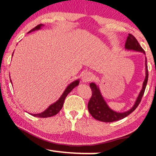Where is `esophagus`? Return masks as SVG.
Masks as SVG:
<instances>
[{
  "label": "esophagus",
  "instance_id": "1",
  "mask_svg": "<svg viewBox=\"0 0 156 156\" xmlns=\"http://www.w3.org/2000/svg\"><path fill=\"white\" fill-rule=\"evenodd\" d=\"M93 75L92 73L90 72H85L82 76V81L84 82V83H87V82L91 81L93 79Z\"/></svg>",
  "mask_w": 156,
  "mask_h": 156
}]
</instances>
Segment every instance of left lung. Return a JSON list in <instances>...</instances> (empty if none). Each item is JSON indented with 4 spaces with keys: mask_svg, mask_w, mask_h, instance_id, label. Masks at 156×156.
Here are the masks:
<instances>
[{
    "mask_svg": "<svg viewBox=\"0 0 156 156\" xmlns=\"http://www.w3.org/2000/svg\"><path fill=\"white\" fill-rule=\"evenodd\" d=\"M125 47L127 50H132V51L141 52L144 54H145V52L141 47L136 39L130 34H128V37L127 38L126 42H125ZM145 79L144 80L142 89H141V92L139 93V96H138L136 101L134 103L133 106L130 110H128V112H114L112 109L109 108L108 105L105 103V100L103 99V96H102L99 87L95 83H91L89 84V87L92 89V94L88 103V109L91 115L97 120L105 122H112L120 120V119L129 115L130 113L133 112L137 108L138 105L140 103L141 98H142L143 94H144V91H145L148 80V69L147 65V58H145Z\"/></svg>",
    "mask_w": 156,
    "mask_h": 156,
    "instance_id": "1",
    "label": "left lung"
}]
</instances>
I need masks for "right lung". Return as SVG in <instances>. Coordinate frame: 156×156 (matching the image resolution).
I'll list each match as a JSON object with an SVG mask.
<instances>
[{"label": "right lung", "mask_w": 156, "mask_h": 156, "mask_svg": "<svg viewBox=\"0 0 156 156\" xmlns=\"http://www.w3.org/2000/svg\"><path fill=\"white\" fill-rule=\"evenodd\" d=\"M43 26L44 25L39 24V25H38V26H36L35 28H34L33 29H31V31L28 32V33H30V32H31V31H36V30L40 29L41 27ZM78 84H79V80H75V81H73V83H71L69 85H68V87L66 88L65 90H64V92L63 94H62V95L60 97L59 99L55 102V103H53V104L50 105V106L48 107V108L46 109L45 111H44L43 112L39 113V114H31V115H33L34 117H37L46 118V117H53V116L57 114L58 112H60L61 109L62 108V106H63L64 102V100H65L66 97H67V94H69V93L75 88V87H77Z\"/></svg>", "instance_id": "add662e5"}]
</instances>
